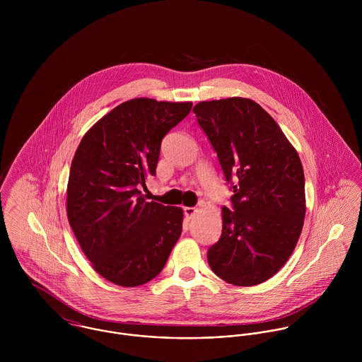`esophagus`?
<instances>
[{
    "mask_svg": "<svg viewBox=\"0 0 362 362\" xmlns=\"http://www.w3.org/2000/svg\"><path fill=\"white\" fill-rule=\"evenodd\" d=\"M195 213H197V207H184V214L188 220H191Z\"/></svg>",
    "mask_w": 362,
    "mask_h": 362,
    "instance_id": "34e87169",
    "label": "esophagus"
}]
</instances>
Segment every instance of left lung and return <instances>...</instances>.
Instances as JSON below:
<instances>
[{
    "label": "left lung",
    "mask_w": 362,
    "mask_h": 362,
    "mask_svg": "<svg viewBox=\"0 0 362 362\" xmlns=\"http://www.w3.org/2000/svg\"><path fill=\"white\" fill-rule=\"evenodd\" d=\"M234 195L221 209L220 240L210 269L234 286H255L291 257L304 226L305 180L297 151L276 121L251 99L194 107Z\"/></svg>",
    "instance_id": "1"
}]
</instances>
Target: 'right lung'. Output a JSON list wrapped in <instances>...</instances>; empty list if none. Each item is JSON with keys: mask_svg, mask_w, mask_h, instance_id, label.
I'll use <instances>...</instances> for the list:
<instances>
[{"mask_svg": "<svg viewBox=\"0 0 362 362\" xmlns=\"http://www.w3.org/2000/svg\"><path fill=\"white\" fill-rule=\"evenodd\" d=\"M192 103L132 99L82 138L69 171L66 214L86 258L105 280L136 287L163 270L182 231V209L146 202L160 145Z\"/></svg>", "mask_w": 362, "mask_h": 362, "instance_id": "add662e5", "label": "right lung"}]
</instances>
